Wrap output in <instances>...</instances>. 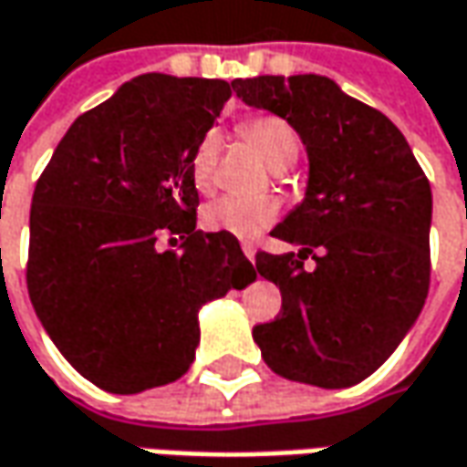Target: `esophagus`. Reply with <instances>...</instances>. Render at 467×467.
Masks as SVG:
<instances>
[{"label":"esophagus","instance_id":"esophagus-1","mask_svg":"<svg viewBox=\"0 0 467 467\" xmlns=\"http://www.w3.org/2000/svg\"><path fill=\"white\" fill-rule=\"evenodd\" d=\"M241 249H244V254H246V259H249V262H254L256 249H254V246H252V244H244Z\"/></svg>","mask_w":467,"mask_h":467}]
</instances>
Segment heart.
Masks as SVG:
<instances>
[{
    "mask_svg": "<svg viewBox=\"0 0 467 467\" xmlns=\"http://www.w3.org/2000/svg\"><path fill=\"white\" fill-rule=\"evenodd\" d=\"M241 130L272 167H283L298 156V136L293 125L283 118H275V115L252 118L241 125ZM215 153H218L215 133H205L190 151L187 167H190V180L197 192H208L213 187ZM277 213H280V205L270 195H226L202 211V223L208 231L231 234L236 239H254L265 228L275 223Z\"/></svg>",
    "mask_w": 467,
    "mask_h": 467,
    "instance_id": "b5f03b06",
    "label": "heart"
}]
</instances>
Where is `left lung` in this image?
Masks as SVG:
<instances>
[{
    "label": "left lung",
    "mask_w": 467,
    "mask_h": 467,
    "mask_svg": "<svg viewBox=\"0 0 467 467\" xmlns=\"http://www.w3.org/2000/svg\"><path fill=\"white\" fill-rule=\"evenodd\" d=\"M234 92L287 120L308 151L306 197L272 228L300 252L256 254L259 275L283 293V314L254 327V342L287 380L355 386L393 355L424 308L430 180L401 130L327 77L236 79ZM308 255L314 273L302 270Z\"/></svg>",
    "instance_id": "obj_1"
}]
</instances>
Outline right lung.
Here are the masks:
<instances>
[{"mask_svg":"<svg viewBox=\"0 0 467 467\" xmlns=\"http://www.w3.org/2000/svg\"><path fill=\"white\" fill-rule=\"evenodd\" d=\"M236 81L143 74L79 115L30 208L27 293L71 368L109 393L190 370L197 311L256 280L231 234L197 231L190 151ZM164 240L177 250H161Z\"/></svg>","mask_w":467,"mask_h":467,"instance_id":"1","label":"right lung"}]
</instances>
